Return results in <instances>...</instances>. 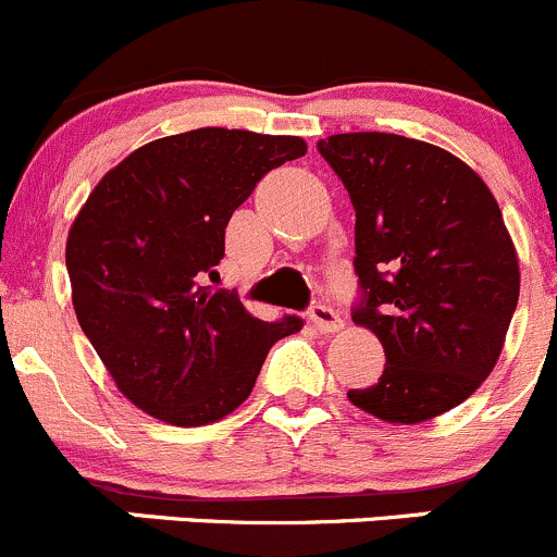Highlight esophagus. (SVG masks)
Masks as SVG:
<instances>
[{"mask_svg": "<svg viewBox=\"0 0 557 557\" xmlns=\"http://www.w3.org/2000/svg\"><path fill=\"white\" fill-rule=\"evenodd\" d=\"M310 323L320 331V334H331V331L342 329L339 312L329 305H312L310 307Z\"/></svg>", "mask_w": 557, "mask_h": 557, "instance_id": "esophagus-1", "label": "esophagus"}]
</instances>
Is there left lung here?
I'll return each mask as SVG.
<instances>
[{
    "mask_svg": "<svg viewBox=\"0 0 557 557\" xmlns=\"http://www.w3.org/2000/svg\"><path fill=\"white\" fill-rule=\"evenodd\" d=\"M318 153L356 210L352 323L385 347L383 377L347 398L387 423H423L493 372L520 296L518 252L474 170L436 145L334 134Z\"/></svg>",
    "mask_w": 557,
    "mask_h": 557,
    "instance_id": "left-lung-1",
    "label": "left lung"
}]
</instances>
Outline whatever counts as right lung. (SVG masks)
<instances>
[{"label": "right lung", "instance_id": "obj_1", "mask_svg": "<svg viewBox=\"0 0 557 557\" xmlns=\"http://www.w3.org/2000/svg\"><path fill=\"white\" fill-rule=\"evenodd\" d=\"M305 139L194 128L134 150L91 190L66 239L72 305L123 396L172 425H207L250 396L267 352L305 325L252 318L212 288L232 212Z\"/></svg>", "mask_w": 557, "mask_h": 557}]
</instances>
